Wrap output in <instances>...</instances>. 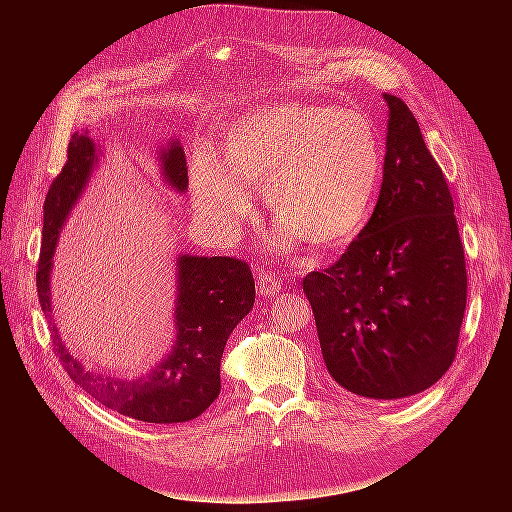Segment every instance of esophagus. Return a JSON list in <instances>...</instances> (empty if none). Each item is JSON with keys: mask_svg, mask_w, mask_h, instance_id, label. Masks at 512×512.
Listing matches in <instances>:
<instances>
[{"mask_svg": "<svg viewBox=\"0 0 512 512\" xmlns=\"http://www.w3.org/2000/svg\"><path fill=\"white\" fill-rule=\"evenodd\" d=\"M282 292V282L275 273H260L258 275V297H275Z\"/></svg>", "mask_w": 512, "mask_h": 512, "instance_id": "1", "label": "esophagus"}]
</instances>
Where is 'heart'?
I'll list each match as a JSON object with an SVG mask.
<instances>
[{
	"mask_svg": "<svg viewBox=\"0 0 512 512\" xmlns=\"http://www.w3.org/2000/svg\"><path fill=\"white\" fill-rule=\"evenodd\" d=\"M382 147L371 121L348 108L277 104L241 117L224 138V162L207 145L190 158L196 211L232 232L250 209L245 188L262 190L265 207L294 237L333 247L359 235L374 209Z\"/></svg>",
	"mask_w": 512,
	"mask_h": 512,
	"instance_id": "1",
	"label": "heart"
}]
</instances>
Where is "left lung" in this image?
<instances>
[{"instance_id":"1","label":"left lung","mask_w":512,"mask_h":512,"mask_svg":"<svg viewBox=\"0 0 512 512\" xmlns=\"http://www.w3.org/2000/svg\"><path fill=\"white\" fill-rule=\"evenodd\" d=\"M389 104L374 213L335 265L305 275L329 374L376 401L423 393L451 367L468 275L453 196L418 121Z\"/></svg>"}]
</instances>
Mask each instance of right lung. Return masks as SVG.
Segmentation results:
<instances>
[{"label":"right lung","mask_w":512,"mask_h":512,"mask_svg":"<svg viewBox=\"0 0 512 512\" xmlns=\"http://www.w3.org/2000/svg\"><path fill=\"white\" fill-rule=\"evenodd\" d=\"M100 151L87 132H74L68 160L44 200L42 252L36 273L38 299L49 320L55 352L68 376L104 408L143 423H185L203 414L220 395L224 346L237 324L250 314L256 299L247 262L230 256L177 258V335L170 352L141 378L102 376L68 352L53 322L51 271L59 232L98 166ZM160 168L168 188L188 190V166L179 141L160 149Z\"/></svg>","instance_id":"1"}]
</instances>
